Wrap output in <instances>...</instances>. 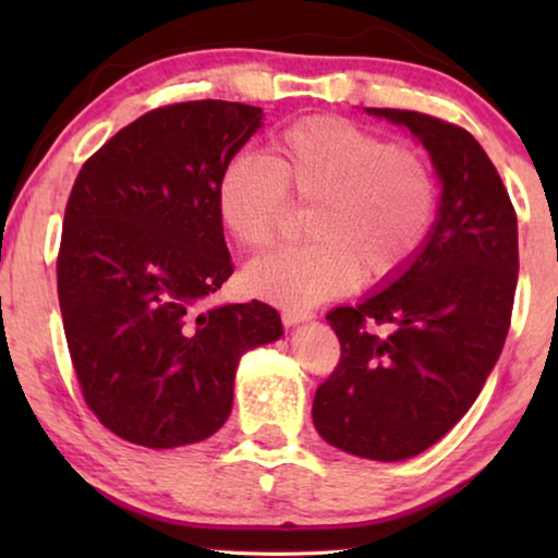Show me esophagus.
I'll use <instances>...</instances> for the list:
<instances>
[{
    "label": "esophagus",
    "mask_w": 558,
    "mask_h": 558,
    "mask_svg": "<svg viewBox=\"0 0 558 558\" xmlns=\"http://www.w3.org/2000/svg\"><path fill=\"white\" fill-rule=\"evenodd\" d=\"M312 317H315V312L302 310V307H287V310H281V323H284L287 327L300 325V323H304V319H312Z\"/></svg>",
    "instance_id": "1"
}]
</instances>
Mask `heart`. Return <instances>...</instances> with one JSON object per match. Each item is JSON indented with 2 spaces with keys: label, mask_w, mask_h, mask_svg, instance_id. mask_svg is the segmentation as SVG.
Masks as SVG:
<instances>
[{
  "label": "heart",
  "mask_w": 558,
  "mask_h": 558,
  "mask_svg": "<svg viewBox=\"0 0 558 558\" xmlns=\"http://www.w3.org/2000/svg\"><path fill=\"white\" fill-rule=\"evenodd\" d=\"M289 203L312 205L310 241L256 258L243 284L302 307L407 271L437 223L439 180L422 149L350 119L310 117L274 134L266 159L233 155L216 185L220 223L246 251L279 239Z\"/></svg>",
  "instance_id": "b5f03b06"
}]
</instances>
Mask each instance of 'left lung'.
<instances>
[{
  "instance_id": "obj_1",
  "label": "left lung",
  "mask_w": 558,
  "mask_h": 558,
  "mask_svg": "<svg viewBox=\"0 0 558 558\" xmlns=\"http://www.w3.org/2000/svg\"><path fill=\"white\" fill-rule=\"evenodd\" d=\"M368 111L429 149L441 180L439 218L393 284L327 315L340 361L317 386L312 422L342 452L396 462L437 445L500 357L518 284V218L468 129L418 111ZM380 324L392 332L378 336Z\"/></svg>"
}]
</instances>
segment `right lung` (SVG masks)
Here are the masks:
<instances>
[{"mask_svg": "<svg viewBox=\"0 0 558 558\" xmlns=\"http://www.w3.org/2000/svg\"><path fill=\"white\" fill-rule=\"evenodd\" d=\"M235 101L151 109L83 162L65 205L58 300L83 401L149 449L208 439L233 407L246 350L281 338L251 300L203 310L233 274L216 185L262 124Z\"/></svg>", "mask_w": 558, "mask_h": 558, "instance_id": "obj_1", "label": "right lung"}]
</instances>
